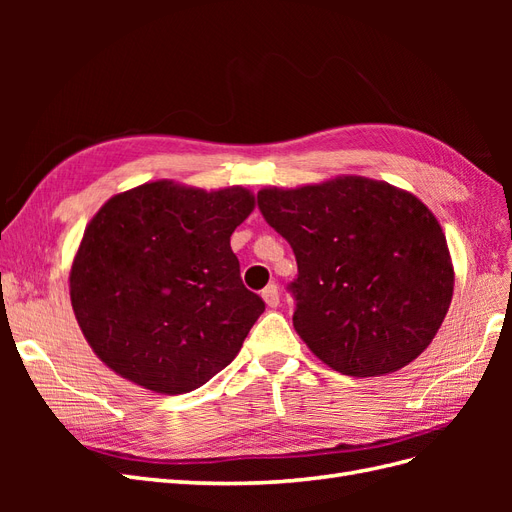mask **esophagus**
Returning <instances> with one entry per match:
<instances>
[{
    "mask_svg": "<svg viewBox=\"0 0 512 512\" xmlns=\"http://www.w3.org/2000/svg\"><path fill=\"white\" fill-rule=\"evenodd\" d=\"M262 301L267 303V307H277L280 305V292H277V286L271 284L265 290H262Z\"/></svg>",
    "mask_w": 512,
    "mask_h": 512,
    "instance_id": "1",
    "label": "esophagus"
}]
</instances>
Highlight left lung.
<instances>
[{"label":"left lung","mask_w":512,"mask_h":512,"mask_svg":"<svg viewBox=\"0 0 512 512\" xmlns=\"http://www.w3.org/2000/svg\"><path fill=\"white\" fill-rule=\"evenodd\" d=\"M258 207L290 243L294 331L352 378L406 367L433 342L453 301L442 226L408 190L359 175L262 188Z\"/></svg>","instance_id":"1"}]
</instances>
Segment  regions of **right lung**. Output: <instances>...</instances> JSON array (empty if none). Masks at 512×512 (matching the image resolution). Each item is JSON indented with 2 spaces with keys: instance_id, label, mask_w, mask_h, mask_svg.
Instances as JSON below:
<instances>
[{
  "instance_id": "right-lung-1",
  "label": "right lung",
  "mask_w": 512,
  "mask_h": 512,
  "mask_svg": "<svg viewBox=\"0 0 512 512\" xmlns=\"http://www.w3.org/2000/svg\"><path fill=\"white\" fill-rule=\"evenodd\" d=\"M252 190L158 179L111 196L70 265L76 322L98 359L147 391L181 395L239 354L265 303L239 275L230 235Z\"/></svg>"
}]
</instances>
